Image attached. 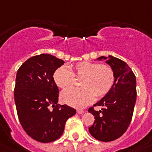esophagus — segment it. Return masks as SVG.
I'll return each instance as SVG.
<instances>
[{"label":"esophagus","mask_w":152,"mask_h":152,"mask_svg":"<svg viewBox=\"0 0 152 152\" xmlns=\"http://www.w3.org/2000/svg\"><path fill=\"white\" fill-rule=\"evenodd\" d=\"M77 113L78 114H82L84 113V110H81V109H78V110H77Z\"/></svg>","instance_id":"1"}]
</instances>
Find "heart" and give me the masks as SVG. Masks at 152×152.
<instances>
[{"mask_svg":"<svg viewBox=\"0 0 152 152\" xmlns=\"http://www.w3.org/2000/svg\"><path fill=\"white\" fill-rule=\"evenodd\" d=\"M60 67L53 74V81L58 87L67 88L73 85L74 76L82 77V88H71L61 93L64 103L81 108L91 103L95 97H102L112 89L115 82V74L109 65L83 61L69 67Z\"/></svg>","mask_w":152,"mask_h":152,"instance_id":"heart-1","label":"heart"}]
</instances>
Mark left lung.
Returning a JSON list of instances; mask_svg holds the SVG:
<instances>
[{
	"instance_id": "1",
	"label": "left lung",
	"mask_w": 152,
	"mask_h": 152,
	"mask_svg": "<svg viewBox=\"0 0 152 152\" xmlns=\"http://www.w3.org/2000/svg\"><path fill=\"white\" fill-rule=\"evenodd\" d=\"M97 60H106L112 67L115 82L112 89L94 105L102 106L101 110H88L95 116L88 130L98 141L107 142L122 136L130 125L137 99L136 77L126 63L115 56H102Z\"/></svg>"
}]
</instances>
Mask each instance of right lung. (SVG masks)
I'll return each instance as SVG.
<instances>
[{
  "instance_id": "add662e5",
  "label": "right lung",
  "mask_w": 152,
  "mask_h": 152,
  "mask_svg": "<svg viewBox=\"0 0 152 152\" xmlns=\"http://www.w3.org/2000/svg\"><path fill=\"white\" fill-rule=\"evenodd\" d=\"M64 63L42 53L28 59L17 71L15 102L18 116L27 134L39 142L58 139L67 119L76 113L73 108L58 104L59 89L53 74Z\"/></svg>"
}]
</instances>
